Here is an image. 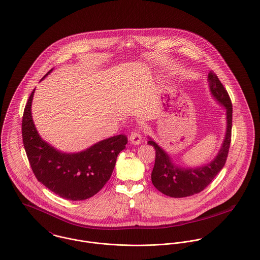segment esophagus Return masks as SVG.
<instances>
[{
  "label": "esophagus",
  "mask_w": 260,
  "mask_h": 260,
  "mask_svg": "<svg viewBox=\"0 0 260 260\" xmlns=\"http://www.w3.org/2000/svg\"><path fill=\"white\" fill-rule=\"evenodd\" d=\"M129 140L134 144V145H138L140 144L142 141L141 134L137 131V130H133L131 133H130V137H129Z\"/></svg>",
  "instance_id": "obj_1"
}]
</instances>
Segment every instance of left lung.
<instances>
[{"instance_id":"1","label":"left lung","mask_w":260,"mask_h":260,"mask_svg":"<svg viewBox=\"0 0 260 260\" xmlns=\"http://www.w3.org/2000/svg\"><path fill=\"white\" fill-rule=\"evenodd\" d=\"M208 79L213 97L226 109L228 126L224 141L217 156L210 164L196 169H187L174 165L165 151L152 139H149L148 144L154 146L156 151L155 165L151 175L152 183L156 189L166 196L185 198L201 192L213 182L215 176L225 165L232 142L233 104L226 89L213 71H210Z\"/></svg>"}]
</instances>
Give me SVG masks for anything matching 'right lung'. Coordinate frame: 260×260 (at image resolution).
Segmentation results:
<instances>
[{
	"mask_svg": "<svg viewBox=\"0 0 260 260\" xmlns=\"http://www.w3.org/2000/svg\"><path fill=\"white\" fill-rule=\"evenodd\" d=\"M34 92L35 89L24 107L22 136L36 178L47 189L66 200L82 201L91 198L110 179L117 156L128 142L127 136H113L76 154L56 151L42 140L34 125L30 112Z\"/></svg>",
	"mask_w": 260,
	"mask_h": 260,
	"instance_id": "add662e5",
	"label": "right lung"
}]
</instances>
